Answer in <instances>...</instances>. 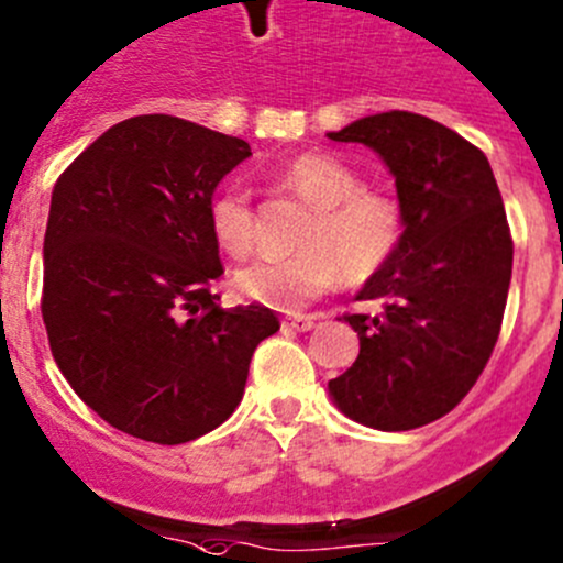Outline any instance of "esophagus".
<instances>
[{
	"label": "esophagus",
	"instance_id": "34e87169",
	"mask_svg": "<svg viewBox=\"0 0 563 563\" xmlns=\"http://www.w3.org/2000/svg\"><path fill=\"white\" fill-rule=\"evenodd\" d=\"M286 328L297 330V333H308V330L317 328V317H311V313H291V317H286Z\"/></svg>",
	"mask_w": 563,
	"mask_h": 563
}]
</instances>
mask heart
I'll return each mask as SVG.
<instances>
[{
    "label": "heart",
    "instance_id": "1",
    "mask_svg": "<svg viewBox=\"0 0 563 563\" xmlns=\"http://www.w3.org/2000/svg\"><path fill=\"white\" fill-rule=\"evenodd\" d=\"M280 183L313 205L294 255H261L235 272L241 297L277 311H297L308 299L330 291L341 277L353 283L372 275L397 255L406 235V213L388 194L364 191L361 177L344 161L306 152L280 169ZM213 241L230 255H246L255 244V213L246 186L228 183L208 205Z\"/></svg>",
    "mask_w": 563,
    "mask_h": 563
}]
</instances>
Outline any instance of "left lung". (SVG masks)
Masks as SVG:
<instances>
[{"instance_id":"left-lung-1","label":"left lung","mask_w":563,"mask_h":563,"mask_svg":"<svg viewBox=\"0 0 563 563\" xmlns=\"http://www.w3.org/2000/svg\"><path fill=\"white\" fill-rule=\"evenodd\" d=\"M328 139L377 152L406 213L397 255L355 297L383 308L344 317L361 353L328 391L366 428H422L464 400L500 335L514 264L500 188L486 155L428 115L388 110Z\"/></svg>"}]
</instances>
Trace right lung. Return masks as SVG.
Instances as JSON below:
<instances>
[{"label":"right lung","instance_id":"1","mask_svg":"<svg viewBox=\"0 0 563 563\" xmlns=\"http://www.w3.org/2000/svg\"><path fill=\"white\" fill-rule=\"evenodd\" d=\"M252 152L177 115H133L55 183L44 313L57 369L108 424L183 444L239 408L255 346L280 330L264 306H219L208 205Z\"/></svg>","mask_w":563,"mask_h":563}]
</instances>
